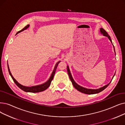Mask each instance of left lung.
Here are the masks:
<instances>
[{
  "instance_id": "8db88e82",
  "label": "left lung",
  "mask_w": 125,
  "mask_h": 125,
  "mask_svg": "<svg viewBox=\"0 0 125 125\" xmlns=\"http://www.w3.org/2000/svg\"><path fill=\"white\" fill-rule=\"evenodd\" d=\"M100 31L101 32V33L103 34V35L105 36H106L108 38V39H109L110 40V41H111V42L112 43V41H111V39L110 38V36L108 34L107 32H106V31L103 28H101L100 29ZM114 47V46H113ZM114 50H115V47H114ZM67 72H68V74L69 75V78L70 79V81H72V82L73 84V86L74 87V88L75 89H77L78 91L81 92V93H84V94H97V93H100V92H101L102 91H103V90H104L109 85V84L110 83V82L107 85L104 86V87H101L99 89H87V88H84L83 87H81L80 86V85H79L78 84H77V83H76L73 80L72 76V74L71 73H70V70H69V67L68 66H67Z\"/></svg>"
}]
</instances>
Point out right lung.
Listing matches in <instances>:
<instances>
[{
	"label": "right lung",
	"mask_w": 125,
	"mask_h": 125,
	"mask_svg": "<svg viewBox=\"0 0 125 125\" xmlns=\"http://www.w3.org/2000/svg\"><path fill=\"white\" fill-rule=\"evenodd\" d=\"M29 27V25L28 24L26 26H25L24 28L22 29L21 30V31H19L17 34L19 33V32L25 30H26L27 28H28ZM60 61H59L58 62H57V63L56 64V66L55 67V68H54L53 69V71L52 72V75L51 76L50 78L49 79V80H48L46 82H45V83L43 84H41V85H37V86H31V87H26V86H23L22 85H21L20 84H19L17 81H16L14 78V77H13V75H12L11 73H10V69H9V65H8V70H9V73L10 74V75L11 76V77L13 79V80L14 81V82H15V83L16 84V85H17L19 88H20L21 90H23L24 91H25V92H30V93H39V92H41V91H44L45 90H46L48 87L50 86V85H51V82L52 81V80L53 79V76H54V74H55V72H56V68L58 65V64L60 63Z\"/></svg>",
	"instance_id": "obj_1"
}]
</instances>
